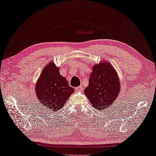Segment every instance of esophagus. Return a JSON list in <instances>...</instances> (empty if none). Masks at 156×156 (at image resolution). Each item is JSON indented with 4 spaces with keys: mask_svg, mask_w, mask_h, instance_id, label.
I'll return each instance as SVG.
<instances>
[{
    "mask_svg": "<svg viewBox=\"0 0 156 156\" xmlns=\"http://www.w3.org/2000/svg\"><path fill=\"white\" fill-rule=\"evenodd\" d=\"M75 90L76 92H81L83 90V87L82 86H77V87L75 88Z\"/></svg>",
    "mask_w": 156,
    "mask_h": 156,
    "instance_id": "34e87169",
    "label": "esophagus"
}]
</instances>
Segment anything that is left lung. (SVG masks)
<instances>
[{
    "mask_svg": "<svg viewBox=\"0 0 156 156\" xmlns=\"http://www.w3.org/2000/svg\"><path fill=\"white\" fill-rule=\"evenodd\" d=\"M120 88V81L115 69L108 61L102 60L93 66V72L84 94L93 108L105 111L115 101Z\"/></svg>",
    "mask_w": 156,
    "mask_h": 156,
    "instance_id": "8db88e82",
    "label": "left lung"
}]
</instances>
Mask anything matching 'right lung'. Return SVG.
Segmentation results:
<instances>
[{
  "instance_id": "right-lung-1",
  "label": "right lung",
  "mask_w": 156,
  "mask_h": 156,
  "mask_svg": "<svg viewBox=\"0 0 156 156\" xmlns=\"http://www.w3.org/2000/svg\"><path fill=\"white\" fill-rule=\"evenodd\" d=\"M74 88L69 86L64 76H61L59 68L50 61L43 69L35 84V93L43 109L50 111H59L64 106Z\"/></svg>"
}]
</instances>
